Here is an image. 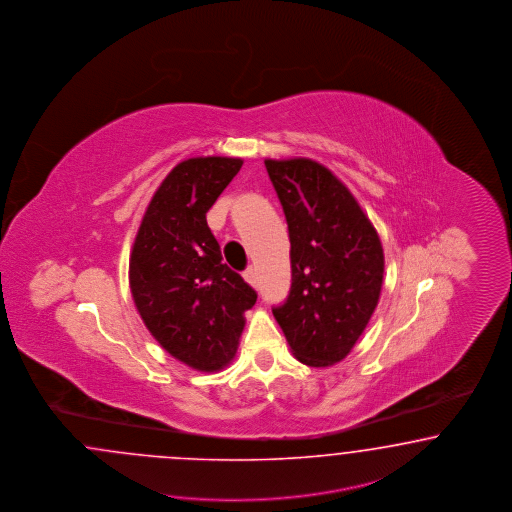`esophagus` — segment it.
I'll use <instances>...</instances> for the list:
<instances>
[{
	"label": "esophagus",
	"instance_id": "1",
	"mask_svg": "<svg viewBox=\"0 0 512 512\" xmlns=\"http://www.w3.org/2000/svg\"><path fill=\"white\" fill-rule=\"evenodd\" d=\"M243 277H245V281L250 284V286H258V275H256V269L254 267H248L247 271L243 273Z\"/></svg>",
	"mask_w": 512,
	"mask_h": 512
}]
</instances>
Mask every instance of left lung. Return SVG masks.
<instances>
[{
    "label": "left lung",
    "mask_w": 512,
    "mask_h": 512,
    "mask_svg": "<svg viewBox=\"0 0 512 512\" xmlns=\"http://www.w3.org/2000/svg\"><path fill=\"white\" fill-rule=\"evenodd\" d=\"M290 235L292 286L273 316L309 367L347 358L379 303L384 252L360 203L309 158L265 160Z\"/></svg>",
    "instance_id": "obj_1"
}]
</instances>
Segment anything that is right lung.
<instances>
[{"instance_id":"add662e5","label":"right lung","mask_w":512,"mask_h":512,"mask_svg":"<svg viewBox=\"0 0 512 512\" xmlns=\"http://www.w3.org/2000/svg\"><path fill=\"white\" fill-rule=\"evenodd\" d=\"M241 158H188L165 177L130 254L133 303L173 358L205 373L235 358L256 292L222 260L207 211L239 173Z\"/></svg>"}]
</instances>
